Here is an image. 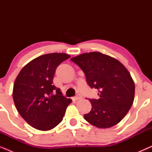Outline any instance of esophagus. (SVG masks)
<instances>
[{"instance_id": "obj_1", "label": "esophagus", "mask_w": 152, "mask_h": 152, "mask_svg": "<svg viewBox=\"0 0 152 152\" xmlns=\"http://www.w3.org/2000/svg\"><path fill=\"white\" fill-rule=\"evenodd\" d=\"M82 97L80 95H77V96L74 97L72 99H73L74 100H79V99H82Z\"/></svg>"}]
</instances>
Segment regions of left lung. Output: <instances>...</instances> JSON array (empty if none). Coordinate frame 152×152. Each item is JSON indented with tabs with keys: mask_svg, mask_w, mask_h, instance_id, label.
Instances as JSON below:
<instances>
[{
	"mask_svg": "<svg viewBox=\"0 0 152 152\" xmlns=\"http://www.w3.org/2000/svg\"><path fill=\"white\" fill-rule=\"evenodd\" d=\"M70 59L84 72L88 86L98 91V99H88L92 109L84 119L102 129L119 123L134 99L135 84L128 70L115 58L99 52L83 53Z\"/></svg>",
	"mask_w": 152,
	"mask_h": 152,
	"instance_id": "8db88e82",
	"label": "left lung"
}]
</instances>
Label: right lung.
<instances>
[{
  "instance_id": "right-lung-1",
  "label": "right lung",
  "mask_w": 152,
  "mask_h": 152,
  "mask_svg": "<svg viewBox=\"0 0 152 152\" xmlns=\"http://www.w3.org/2000/svg\"><path fill=\"white\" fill-rule=\"evenodd\" d=\"M65 53H50L35 58L22 68L13 88V99L21 117L41 131L55 128L62 121L72 99L53 85L55 70L69 59Z\"/></svg>"
}]
</instances>
